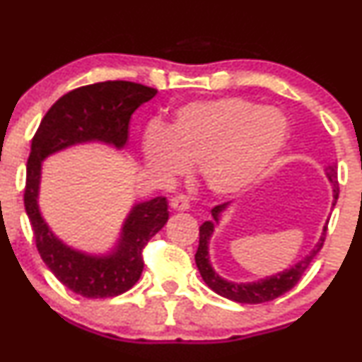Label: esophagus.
<instances>
[{"label":"esophagus","mask_w":362,"mask_h":362,"mask_svg":"<svg viewBox=\"0 0 362 362\" xmlns=\"http://www.w3.org/2000/svg\"><path fill=\"white\" fill-rule=\"evenodd\" d=\"M170 206H172L173 211H189L190 209V202H189V197H185V195H177V197H173L170 200Z\"/></svg>","instance_id":"34e87169"}]
</instances>
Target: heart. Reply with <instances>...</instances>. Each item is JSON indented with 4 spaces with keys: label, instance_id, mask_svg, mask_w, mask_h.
<instances>
[{
    "label": "heart",
    "instance_id": "1",
    "mask_svg": "<svg viewBox=\"0 0 362 362\" xmlns=\"http://www.w3.org/2000/svg\"><path fill=\"white\" fill-rule=\"evenodd\" d=\"M286 141L288 123L280 111L228 95L182 106L168 129H148L141 151L162 178L184 175L199 163L209 190L234 195L267 177Z\"/></svg>",
    "mask_w": 362,
    "mask_h": 362
}]
</instances>
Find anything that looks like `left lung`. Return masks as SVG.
Masks as SVG:
<instances>
[{
    "instance_id": "obj_1",
    "label": "left lung",
    "mask_w": 362,
    "mask_h": 362,
    "mask_svg": "<svg viewBox=\"0 0 362 362\" xmlns=\"http://www.w3.org/2000/svg\"><path fill=\"white\" fill-rule=\"evenodd\" d=\"M325 175H327L329 182L332 184V207L335 206L339 197V184H337V167L335 165H329L325 168ZM230 206L229 202L221 204L212 209V217L214 221H206L199 229V247L195 252V264H197L200 276L206 281V285L211 290H214L221 297L233 300L238 303H264L269 300H275L281 297L283 293L293 288L295 285L300 281L303 273L307 272L308 264L312 263V259L315 258L317 252L322 250L325 241V233H327V226H324L322 234L317 241V245L313 246V250L308 252L305 258H302L298 263H295L293 267L288 269H283V272L276 273V275L267 276L263 280L258 281H247V283H236L224 280L223 276H219V273L212 268L211 258H209V241H211L212 234H214L216 224H219L221 214ZM329 223V221H327Z\"/></svg>"
}]
</instances>
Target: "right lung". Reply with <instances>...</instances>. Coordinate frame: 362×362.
I'll use <instances>...</instances> for the list:
<instances>
[{"instance_id":"add662e5","label":"right lung","mask_w":362,"mask_h":362,"mask_svg":"<svg viewBox=\"0 0 362 362\" xmlns=\"http://www.w3.org/2000/svg\"><path fill=\"white\" fill-rule=\"evenodd\" d=\"M156 93L153 87L128 81L79 87L50 107L33 136L27 163L25 211L43 263L57 280L81 297H117L132 288L145 264L143 247L167 224L168 202L165 197H155L134 204L115 246L103 255H90L65 245L43 219L38 207L42 163L52 153L84 143L98 141L123 150L132 115Z\"/></svg>"}]
</instances>
